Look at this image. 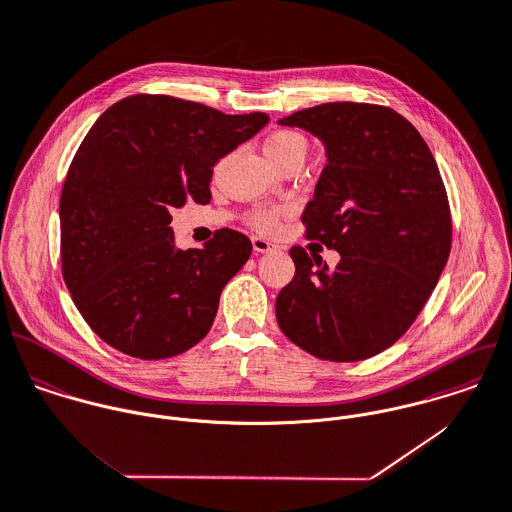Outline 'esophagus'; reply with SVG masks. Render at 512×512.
<instances>
[{
    "label": "esophagus",
    "instance_id": "obj_1",
    "mask_svg": "<svg viewBox=\"0 0 512 512\" xmlns=\"http://www.w3.org/2000/svg\"><path fill=\"white\" fill-rule=\"evenodd\" d=\"M252 248H254V252H270L276 246L270 240L262 238V236H252Z\"/></svg>",
    "mask_w": 512,
    "mask_h": 512
}]
</instances>
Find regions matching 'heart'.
<instances>
[{
	"label": "heart",
	"mask_w": 512,
	"mask_h": 512,
	"mask_svg": "<svg viewBox=\"0 0 512 512\" xmlns=\"http://www.w3.org/2000/svg\"><path fill=\"white\" fill-rule=\"evenodd\" d=\"M266 157H284L290 153H306V141L302 135L294 131H278L268 137L264 145ZM254 224L262 230H272L278 224V212H258L254 216Z\"/></svg>",
	"instance_id": "heart-1"
}]
</instances>
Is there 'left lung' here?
<instances>
[{
	"instance_id": "8db88e82",
	"label": "left lung",
	"mask_w": 512,
	"mask_h": 512,
	"mask_svg": "<svg viewBox=\"0 0 512 512\" xmlns=\"http://www.w3.org/2000/svg\"><path fill=\"white\" fill-rule=\"evenodd\" d=\"M320 139L326 167L306 204L308 238L340 252L294 246L292 282L276 298L280 330L308 353L359 361L415 322L451 252V212L437 163L399 113L326 103L278 121Z\"/></svg>"
}]
</instances>
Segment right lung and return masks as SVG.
Here are the masks:
<instances>
[{
    "instance_id": "obj_1",
    "label": "right lung",
    "mask_w": 512,
    "mask_h": 512,
    "mask_svg": "<svg viewBox=\"0 0 512 512\" xmlns=\"http://www.w3.org/2000/svg\"><path fill=\"white\" fill-rule=\"evenodd\" d=\"M268 121L167 95L121 99L95 121L67 172L59 220L63 280L101 340L165 359L208 334L252 244L224 228L180 250L171 210L210 202L214 165Z\"/></svg>"
}]
</instances>
